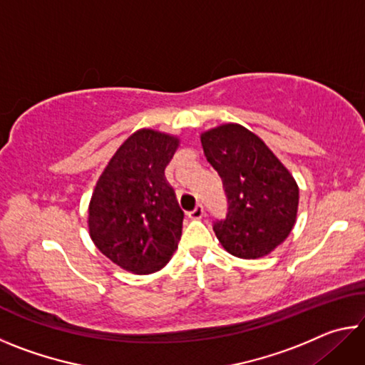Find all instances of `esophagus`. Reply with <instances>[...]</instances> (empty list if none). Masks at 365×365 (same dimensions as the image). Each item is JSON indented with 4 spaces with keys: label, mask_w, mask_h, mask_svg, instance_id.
I'll return each instance as SVG.
<instances>
[{
    "label": "esophagus",
    "mask_w": 365,
    "mask_h": 365,
    "mask_svg": "<svg viewBox=\"0 0 365 365\" xmlns=\"http://www.w3.org/2000/svg\"><path fill=\"white\" fill-rule=\"evenodd\" d=\"M202 215H205V207H202L201 205H197L193 211H190L188 212V217L190 219H193V220H197V219H201Z\"/></svg>",
    "instance_id": "obj_1"
}]
</instances>
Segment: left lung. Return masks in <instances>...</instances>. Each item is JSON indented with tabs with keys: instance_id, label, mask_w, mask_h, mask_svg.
Returning a JSON list of instances; mask_svg holds the SVG:
<instances>
[{
	"instance_id": "1",
	"label": "left lung",
	"mask_w": 365,
	"mask_h": 365,
	"mask_svg": "<svg viewBox=\"0 0 365 365\" xmlns=\"http://www.w3.org/2000/svg\"><path fill=\"white\" fill-rule=\"evenodd\" d=\"M201 145L227 195L225 219L212 225L215 237L237 257L267 256L294 227L299 188L293 175L257 135L238 123L201 133Z\"/></svg>"
}]
</instances>
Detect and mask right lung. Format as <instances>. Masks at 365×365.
<instances>
[{"label": "right lung", "mask_w": 365, "mask_h": 365, "mask_svg": "<svg viewBox=\"0 0 365 365\" xmlns=\"http://www.w3.org/2000/svg\"><path fill=\"white\" fill-rule=\"evenodd\" d=\"M178 143L172 135L141 128L123 141L96 183L90 237L123 270L158 272L180 242L183 211L164 177Z\"/></svg>", "instance_id": "1"}]
</instances>
